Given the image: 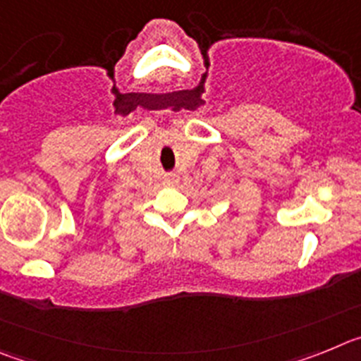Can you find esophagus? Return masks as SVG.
<instances>
[{
  "label": "esophagus",
  "mask_w": 361,
  "mask_h": 361,
  "mask_svg": "<svg viewBox=\"0 0 361 361\" xmlns=\"http://www.w3.org/2000/svg\"><path fill=\"white\" fill-rule=\"evenodd\" d=\"M162 183H164L166 186H175V184L178 183V175L177 173L164 175V178H162Z\"/></svg>",
  "instance_id": "esophagus-1"
}]
</instances>
